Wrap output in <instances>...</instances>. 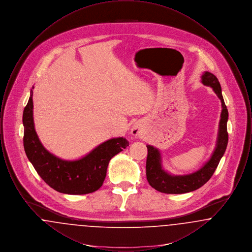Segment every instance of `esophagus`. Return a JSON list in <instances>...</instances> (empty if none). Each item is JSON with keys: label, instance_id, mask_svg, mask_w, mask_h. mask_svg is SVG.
Wrapping results in <instances>:
<instances>
[{"label": "esophagus", "instance_id": "34e87169", "mask_svg": "<svg viewBox=\"0 0 252 252\" xmlns=\"http://www.w3.org/2000/svg\"><path fill=\"white\" fill-rule=\"evenodd\" d=\"M143 132V128L138 124H133L131 126V133L133 136H139Z\"/></svg>", "mask_w": 252, "mask_h": 252}]
</instances>
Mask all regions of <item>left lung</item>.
I'll use <instances>...</instances> for the list:
<instances>
[{
    "mask_svg": "<svg viewBox=\"0 0 252 252\" xmlns=\"http://www.w3.org/2000/svg\"><path fill=\"white\" fill-rule=\"evenodd\" d=\"M201 83L211 87L221 101L222 110L218 125L216 147L208 160L196 171L185 175H173L163 167L160 151L155 146L147 144L146 179L151 187L158 192L185 193L197 190L211 179L220 159L225 154L228 140L227 131L228 112L222 95L221 86L216 75L210 72H203L201 75Z\"/></svg>",
    "mask_w": 252,
    "mask_h": 252,
    "instance_id": "obj_1",
    "label": "left lung"
}]
</instances>
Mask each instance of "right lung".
<instances>
[{"label": "right lung", "instance_id": "right-lung-1", "mask_svg": "<svg viewBox=\"0 0 252 252\" xmlns=\"http://www.w3.org/2000/svg\"><path fill=\"white\" fill-rule=\"evenodd\" d=\"M33 108L31 90L23 115L24 146L26 156L39 177L54 190L66 194H86L97 191L103 185L110 159L128 146V141L124 137L112 138L79 158H61L41 144L35 128Z\"/></svg>", "mask_w": 252, "mask_h": 252}]
</instances>
